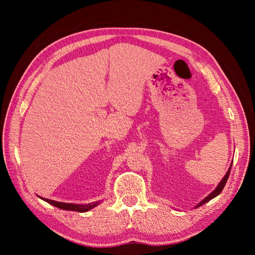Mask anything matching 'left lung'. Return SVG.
Here are the masks:
<instances>
[{
    "label": "left lung",
    "instance_id": "left-lung-1",
    "mask_svg": "<svg viewBox=\"0 0 255 255\" xmlns=\"http://www.w3.org/2000/svg\"><path fill=\"white\" fill-rule=\"evenodd\" d=\"M231 166H232V163H231V165H230V167H229V170L227 171V173L225 174V176L223 177V180H221V181L219 182L218 186L216 187V188L214 189V191L211 192L209 195H207V196H206V197L202 200V202L198 203L196 206H195V208H197V207H199V206H202V205H204V204H206V203H208L210 199H213V198H215L216 196H218V195L221 193V191H223V189H224V187H225V185H226V183H227V180H228L229 174H230Z\"/></svg>",
    "mask_w": 255,
    "mask_h": 255
}]
</instances>
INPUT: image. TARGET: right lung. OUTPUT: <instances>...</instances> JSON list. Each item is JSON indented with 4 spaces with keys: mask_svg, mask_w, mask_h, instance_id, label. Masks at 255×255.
Masks as SVG:
<instances>
[{
    "mask_svg": "<svg viewBox=\"0 0 255 255\" xmlns=\"http://www.w3.org/2000/svg\"><path fill=\"white\" fill-rule=\"evenodd\" d=\"M42 200L45 202L49 203L50 205L55 206V207H58L60 209H64V210H74V211H79V213H85V211H89L91 209H93L94 207H96L97 205H100L101 202H95V203H90V204H70V203H62V202H56V200H51L48 198H44L40 197Z\"/></svg>",
    "mask_w": 255,
    "mask_h": 255,
    "instance_id": "1",
    "label": "right lung"
}]
</instances>
